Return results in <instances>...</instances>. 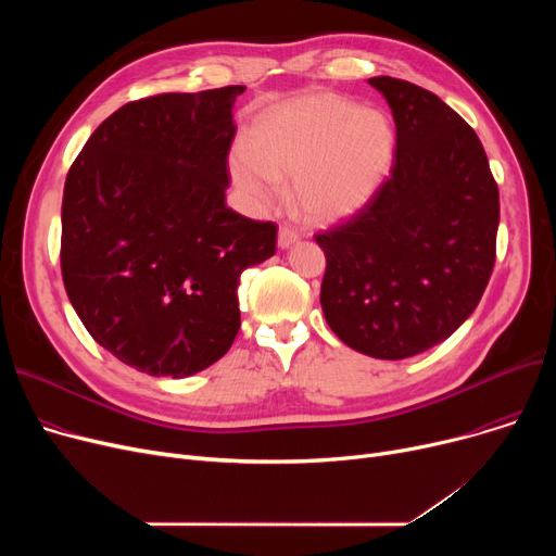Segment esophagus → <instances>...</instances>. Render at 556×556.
Segmentation results:
<instances>
[{
    "instance_id": "esophagus-1",
    "label": "esophagus",
    "mask_w": 556,
    "mask_h": 556,
    "mask_svg": "<svg viewBox=\"0 0 556 556\" xmlns=\"http://www.w3.org/2000/svg\"><path fill=\"white\" fill-rule=\"evenodd\" d=\"M298 241H300V233H298L293 227H286V225H281V227H279V233H277V245H279L281 250L290 248V245L298 243Z\"/></svg>"
}]
</instances>
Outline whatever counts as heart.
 Here are the masks:
<instances>
[{
  "label": "heart",
  "instance_id": "obj_1",
  "mask_svg": "<svg viewBox=\"0 0 556 556\" xmlns=\"http://www.w3.org/2000/svg\"><path fill=\"white\" fill-rule=\"evenodd\" d=\"M396 132L388 114L336 94H306L270 108L250 146L229 157L233 182L256 210H268L293 180V202L311 223L354 216L381 189Z\"/></svg>",
  "mask_w": 556,
  "mask_h": 556
}]
</instances>
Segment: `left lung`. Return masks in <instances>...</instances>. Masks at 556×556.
Segmentation results:
<instances>
[{
    "label": "left lung",
    "instance_id": "obj_1",
    "mask_svg": "<svg viewBox=\"0 0 556 556\" xmlns=\"http://www.w3.org/2000/svg\"><path fill=\"white\" fill-rule=\"evenodd\" d=\"M392 108L390 178L346 223L315 233L327 273L319 304L356 352L401 361L453 336L489 283L498 185L462 116L424 87L369 78Z\"/></svg>",
    "mask_w": 556,
    "mask_h": 556
}]
</instances>
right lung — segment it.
Returning a JSON list of instances; mask_svg holds the SVG:
<instances>
[{
  "label": "right lung",
  "instance_id": "1",
  "mask_svg": "<svg viewBox=\"0 0 556 556\" xmlns=\"http://www.w3.org/2000/svg\"><path fill=\"white\" fill-rule=\"evenodd\" d=\"M243 90L126 103L67 173V298L90 336L137 371L185 378L223 358L241 327V273L275 254L277 225L225 204Z\"/></svg>",
  "mask_w": 556,
  "mask_h": 556
}]
</instances>
